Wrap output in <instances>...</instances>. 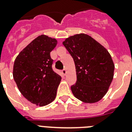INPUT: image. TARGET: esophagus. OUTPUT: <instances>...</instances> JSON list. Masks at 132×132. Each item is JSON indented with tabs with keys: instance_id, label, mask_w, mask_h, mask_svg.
I'll use <instances>...</instances> for the list:
<instances>
[{
	"instance_id": "esophagus-1",
	"label": "esophagus",
	"mask_w": 132,
	"mask_h": 132,
	"mask_svg": "<svg viewBox=\"0 0 132 132\" xmlns=\"http://www.w3.org/2000/svg\"><path fill=\"white\" fill-rule=\"evenodd\" d=\"M66 73H67V71H66V70L65 69H63L62 70V73L63 75H66Z\"/></svg>"
}]
</instances>
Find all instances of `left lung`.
<instances>
[{"mask_svg": "<svg viewBox=\"0 0 132 132\" xmlns=\"http://www.w3.org/2000/svg\"><path fill=\"white\" fill-rule=\"evenodd\" d=\"M74 60L76 82L71 87L80 101L94 103L108 91L114 77L111 56L102 45L85 34H76L63 42Z\"/></svg>", "mask_w": 132, "mask_h": 132, "instance_id": "1", "label": "left lung"}]
</instances>
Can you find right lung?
<instances>
[{
  "label": "right lung",
  "mask_w": 132,
  "mask_h": 132,
  "mask_svg": "<svg viewBox=\"0 0 132 132\" xmlns=\"http://www.w3.org/2000/svg\"><path fill=\"white\" fill-rule=\"evenodd\" d=\"M55 39L41 35L19 53L14 64L13 77L23 96L40 106L55 99L61 77L53 71L50 52Z\"/></svg>",
  "instance_id": "obj_1"
}]
</instances>
